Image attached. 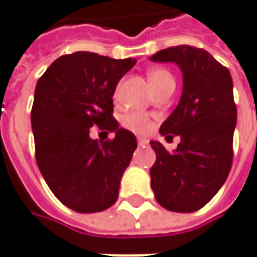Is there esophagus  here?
Returning <instances> with one entry per match:
<instances>
[{"mask_svg":"<svg viewBox=\"0 0 257 257\" xmlns=\"http://www.w3.org/2000/svg\"><path fill=\"white\" fill-rule=\"evenodd\" d=\"M138 143H139V146H145V145L149 143V141L145 139V138H138Z\"/></svg>","mask_w":257,"mask_h":257,"instance_id":"34e87169","label":"esophagus"}]
</instances>
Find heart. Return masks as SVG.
<instances>
[{
  "instance_id": "1",
  "label": "heart",
  "mask_w": 257,
  "mask_h": 257,
  "mask_svg": "<svg viewBox=\"0 0 257 257\" xmlns=\"http://www.w3.org/2000/svg\"><path fill=\"white\" fill-rule=\"evenodd\" d=\"M149 82L153 89L159 87V86L167 85V83H175L171 72L167 69H163V68L153 69L149 73ZM152 125L153 123L149 119V116L143 115L141 112H132L123 118V126L135 134H146L152 129Z\"/></svg>"
}]
</instances>
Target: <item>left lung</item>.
I'll use <instances>...</instances> for the list:
<instances>
[{"instance_id":"1","label":"left lung","mask_w":257,"mask_h":257,"mask_svg":"<svg viewBox=\"0 0 257 257\" xmlns=\"http://www.w3.org/2000/svg\"><path fill=\"white\" fill-rule=\"evenodd\" d=\"M152 61L175 62L184 89L178 105L160 128L166 139L181 138L170 153L152 141L156 163L150 168L154 197L164 209L192 213L220 191L232 166L236 105L229 71L203 48L177 46L161 50Z\"/></svg>"}]
</instances>
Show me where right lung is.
Masks as SVG:
<instances>
[{
  "label": "right lung",
  "mask_w": 257,
  "mask_h": 257,
  "mask_svg": "<svg viewBox=\"0 0 257 257\" xmlns=\"http://www.w3.org/2000/svg\"><path fill=\"white\" fill-rule=\"evenodd\" d=\"M134 58L96 53L62 55L36 85L32 107L36 161L55 197L78 213L108 209L138 147L135 135L118 128L112 96ZM115 132L111 141L90 138V128Z\"/></svg>",
  "instance_id": "right-lung-1"
}]
</instances>
